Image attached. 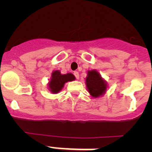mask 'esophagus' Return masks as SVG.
I'll use <instances>...</instances> for the list:
<instances>
[{
    "instance_id": "obj_1",
    "label": "esophagus",
    "mask_w": 152,
    "mask_h": 152,
    "mask_svg": "<svg viewBox=\"0 0 152 152\" xmlns=\"http://www.w3.org/2000/svg\"><path fill=\"white\" fill-rule=\"evenodd\" d=\"M74 75H75L76 79H79V73H78V72H74Z\"/></svg>"
}]
</instances>
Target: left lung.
<instances>
[{
  "label": "left lung",
  "instance_id": "left-lung-1",
  "mask_svg": "<svg viewBox=\"0 0 152 152\" xmlns=\"http://www.w3.org/2000/svg\"><path fill=\"white\" fill-rule=\"evenodd\" d=\"M85 80L87 89L93 97H100L107 91V81L101 77L96 70L88 71V76Z\"/></svg>",
  "mask_w": 152,
  "mask_h": 152
}]
</instances>
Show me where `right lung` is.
<instances>
[{
    "instance_id": "add662e5",
    "label": "right lung",
    "mask_w": 152,
    "mask_h": 152,
    "mask_svg": "<svg viewBox=\"0 0 152 152\" xmlns=\"http://www.w3.org/2000/svg\"><path fill=\"white\" fill-rule=\"evenodd\" d=\"M74 80H75V77L73 74L68 73L62 75L60 71L56 70L52 73L50 80L48 83L49 90L52 94H58L61 91L65 83Z\"/></svg>"
}]
</instances>
